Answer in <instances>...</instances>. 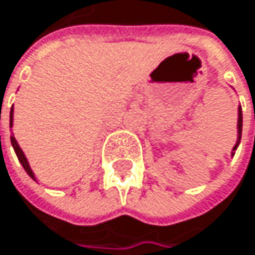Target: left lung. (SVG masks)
I'll use <instances>...</instances> for the list:
<instances>
[{
  "label": "left lung",
  "mask_w": 255,
  "mask_h": 255,
  "mask_svg": "<svg viewBox=\"0 0 255 255\" xmlns=\"http://www.w3.org/2000/svg\"><path fill=\"white\" fill-rule=\"evenodd\" d=\"M241 136H242V108L239 107L238 108V141H236V144H235V147H233V150L232 151H235L236 148H238V145H239V142H241ZM235 153H232V156H233Z\"/></svg>",
  "instance_id": "8db88e82"
}]
</instances>
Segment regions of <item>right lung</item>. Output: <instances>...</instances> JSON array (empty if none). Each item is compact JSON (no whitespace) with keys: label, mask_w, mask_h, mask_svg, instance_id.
I'll use <instances>...</instances> for the list:
<instances>
[{"label":"right lung","mask_w":255,"mask_h":255,"mask_svg":"<svg viewBox=\"0 0 255 255\" xmlns=\"http://www.w3.org/2000/svg\"><path fill=\"white\" fill-rule=\"evenodd\" d=\"M11 125H13V107H11V111H10V126H11ZM10 139H11V145H13V148H14V153H16V156H17L19 162L22 163L23 169L26 171V174H28L32 180H35V175H34V172H32V169H31V166H29V163H28V160H26V157H25V154H23L22 148L19 147V144H17L16 138L11 135V136H10Z\"/></svg>","instance_id":"right-lung-1"}]
</instances>
